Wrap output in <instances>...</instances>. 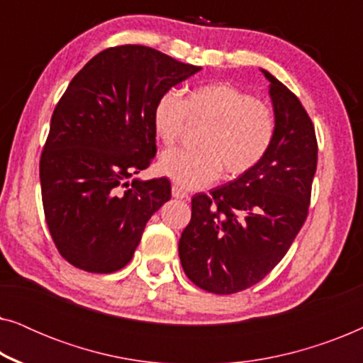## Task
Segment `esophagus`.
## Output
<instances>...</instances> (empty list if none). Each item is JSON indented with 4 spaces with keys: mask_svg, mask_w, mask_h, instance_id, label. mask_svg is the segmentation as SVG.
Listing matches in <instances>:
<instances>
[{
    "mask_svg": "<svg viewBox=\"0 0 363 363\" xmlns=\"http://www.w3.org/2000/svg\"><path fill=\"white\" fill-rule=\"evenodd\" d=\"M172 195H173V198H177V200H188V193L183 191L182 188H178V186L172 188Z\"/></svg>",
    "mask_w": 363,
    "mask_h": 363,
    "instance_id": "1",
    "label": "esophagus"
}]
</instances>
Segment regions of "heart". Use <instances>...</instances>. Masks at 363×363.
I'll use <instances>...</instances> for the list:
<instances>
[{
  "label": "heart",
  "instance_id": "1",
  "mask_svg": "<svg viewBox=\"0 0 363 363\" xmlns=\"http://www.w3.org/2000/svg\"><path fill=\"white\" fill-rule=\"evenodd\" d=\"M186 116L205 122L198 150H167L158 160V172L175 185L198 190L221 175L240 177L259 163L274 138L276 122L271 108L230 84H208L182 99L165 92L152 113L153 132L170 147L182 135Z\"/></svg>",
  "mask_w": 363,
  "mask_h": 363
}]
</instances>
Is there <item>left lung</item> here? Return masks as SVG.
I'll list each match as a JSON object with an SVG mask.
<instances>
[{
	"label": "left lung",
	"instance_id": "8db88e82",
	"mask_svg": "<svg viewBox=\"0 0 363 363\" xmlns=\"http://www.w3.org/2000/svg\"><path fill=\"white\" fill-rule=\"evenodd\" d=\"M276 130L251 170L211 196L191 198V220L178 255L188 279L215 294H235L274 269L301 231L317 168V140L306 108L264 69Z\"/></svg>",
	"mask_w": 363,
	"mask_h": 363
}]
</instances>
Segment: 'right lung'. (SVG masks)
I'll return each instance as SVG.
<instances>
[{"label": "right lung", "mask_w": 363, "mask_h": 363, "mask_svg": "<svg viewBox=\"0 0 363 363\" xmlns=\"http://www.w3.org/2000/svg\"><path fill=\"white\" fill-rule=\"evenodd\" d=\"M200 71L127 44L99 52L74 76L39 165L49 233L72 266L107 274L130 262L147 221L172 198L163 177L127 182L157 155L153 107Z\"/></svg>", "instance_id": "add662e5"}]
</instances>
